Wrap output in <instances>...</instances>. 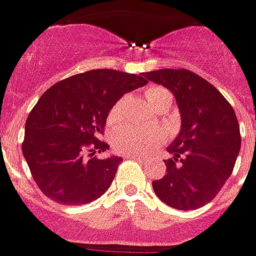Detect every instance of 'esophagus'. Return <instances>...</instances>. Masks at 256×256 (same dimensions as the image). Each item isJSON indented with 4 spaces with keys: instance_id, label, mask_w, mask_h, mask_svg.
I'll return each instance as SVG.
<instances>
[{
    "instance_id": "1",
    "label": "esophagus",
    "mask_w": 256,
    "mask_h": 256,
    "mask_svg": "<svg viewBox=\"0 0 256 256\" xmlns=\"http://www.w3.org/2000/svg\"><path fill=\"white\" fill-rule=\"evenodd\" d=\"M128 158L137 159V160H144V156H142V155H138V154H128Z\"/></svg>"
}]
</instances>
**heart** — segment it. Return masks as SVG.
<instances>
[{
  "instance_id": "obj_1",
  "label": "heart",
  "mask_w": 256,
  "mask_h": 256,
  "mask_svg": "<svg viewBox=\"0 0 256 256\" xmlns=\"http://www.w3.org/2000/svg\"><path fill=\"white\" fill-rule=\"evenodd\" d=\"M146 100L151 106L156 105L160 101L172 102L170 92L158 86H151L146 88ZM119 110H120V102L116 104L110 110V119L115 120L119 116ZM162 138H164V134L159 130H142L133 124H126L114 134L112 146L119 152L146 154L151 151L155 146H158Z\"/></svg>"
}]
</instances>
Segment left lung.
Wrapping results in <instances>:
<instances>
[{"label":"left lung","instance_id":"1","mask_svg":"<svg viewBox=\"0 0 256 256\" xmlns=\"http://www.w3.org/2000/svg\"><path fill=\"white\" fill-rule=\"evenodd\" d=\"M166 87L176 98L180 132L166 151V173L154 180L162 202L178 210L210 202L228 182L241 148L240 126L234 110L218 88L186 69L142 73Z\"/></svg>","mask_w":256,"mask_h":256}]
</instances>
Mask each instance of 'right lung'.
Masks as SVG:
<instances>
[{"label":"right lung","instance_id":"right-lung-1","mask_svg":"<svg viewBox=\"0 0 256 256\" xmlns=\"http://www.w3.org/2000/svg\"><path fill=\"white\" fill-rule=\"evenodd\" d=\"M142 74L96 69L48 88L24 124L23 156L36 184L62 205H83L102 196L122 158L100 140L110 110L130 91L146 86Z\"/></svg>","mask_w":256,"mask_h":256}]
</instances>
